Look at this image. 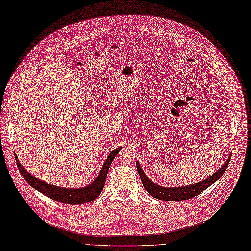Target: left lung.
I'll use <instances>...</instances> for the list:
<instances>
[{
  "label": "left lung",
  "mask_w": 251,
  "mask_h": 251,
  "mask_svg": "<svg viewBox=\"0 0 251 251\" xmlns=\"http://www.w3.org/2000/svg\"><path fill=\"white\" fill-rule=\"evenodd\" d=\"M230 156L231 155H229V157L224 163V165H222L216 173L213 174L210 178L203 180L202 182L193 184V185H188V186H185V187L168 188V187L159 186V185H157L152 181H150V179L148 178L145 175V173L143 172L141 165L138 162H136V169L138 174H140V177L145 189L149 192L150 196L162 201H184V200H188V199L197 197L198 194H201L203 190L210 187L213 183L216 182L227 169L228 163L230 161Z\"/></svg>",
  "instance_id": "1"
}]
</instances>
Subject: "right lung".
<instances>
[{
	"label": "right lung",
	"instance_id": "1",
	"mask_svg": "<svg viewBox=\"0 0 251 251\" xmlns=\"http://www.w3.org/2000/svg\"><path fill=\"white\" fill-rule=\"evenodd\" d=\"M120 150H121V147L117 148V149H115L108 155L104 165L102 166L98 177L96 178V180L94 182L90 184L89 186H86L83 188H78V189H71V188H63V187L53 186V185H50L49 183L43 182L39 179L35 178L34 176L27 173L23 168L22 164L18 162L17 159H16V161H17L16 163L18 166V170H20L25 180L35 189L42 192L50 199H51L53 201H57L59 202L68 203V205H79V203H86V202L92 201L101 193L102 189H103V187H104L109 166H110L111 162H113V160L115 159V157L117 156V154L119 153Z\"/></svg>",
	"mask_w": 251,
	"mask_h": 251
}]
</instances>
